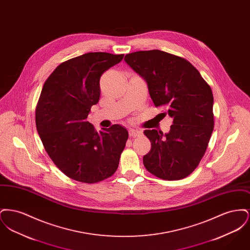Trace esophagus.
I'll list each match as a JSON object with an SVG mask.
<instances>
[{
    "mask_svg": "<svg viewBox=\"0 0 250 250\" xmlns=\"http://www.w3.org/2000/svg\"><path fill=\"white\" fill-rule=\"evenodd\" d=\"M128 133H129V137H130V138H136V137H139V136L142 134V132H141V131L137 130V129H129Z\"/></svg>",
    "mask_w": 250,
    "mask_h": 250,
    "instance_id": "esophagus-1",
    "label": "esophagus"
}]
</instances>
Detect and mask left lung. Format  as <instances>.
Segmentation results:
<instances>
[{"instance_id":"1","label":"left lung","mask_w":250,"mask_h":250,"mask_svg":"<svg viewBox=\"0 0 250 250\" xmlns=\"http://www.w3.org/2000/svg\"><path fill=\"white\" fill-rule=\"evenodd\" d=\"M125 61L146 81L155 107L172 119L163 135L144 130L151 150L143 156L146 169L158 178L188 177L199 166L214 129V96L210 85L188 60L162 50H141Z\"/></svg>"}]
</instances>
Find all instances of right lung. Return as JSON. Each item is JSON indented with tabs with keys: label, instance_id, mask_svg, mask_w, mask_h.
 Instances as JSON below:
<instances>
[{
	"label": "right lung",
	"instance_id": "1",
	"mask_svg": "<svg viewBox=\"0 0 250 250\" xmlns=\"http://www.w3.org/2000/svg\"><path fill=\"white\" fill-rule=\"evenodd\" d=\"M124 54L89 52L59 64L36 107V129L50 159L67 177L95 184L114 174L128 132L113 125L97 133L87 116L100 96V77Z\"/></svg>",
	"mask_w": 250,
	"mask_h": 250
}]
</instances>
